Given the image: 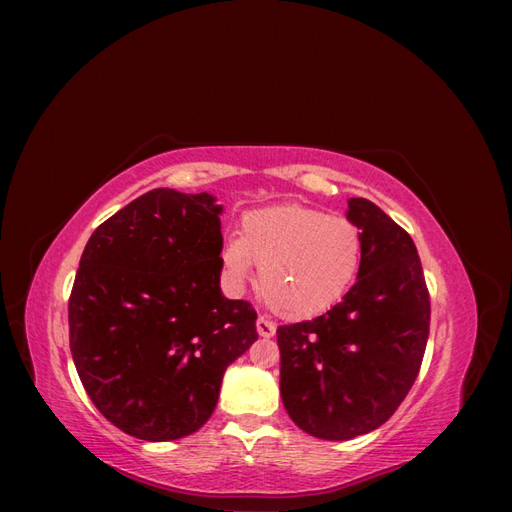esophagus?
<instances>
[{"label": "esophagus", "mask_w": 512, "mask_h": 512, "mask_svg": "<svg viewBox=\"0 0 512 512\" xmlns=\"http://www.w3.org/2000/svg\"><path fill=\"white\" fill-rule=\"evenodd\" d=\"M275 322H271L269 318H265V316H260L258 320H256V331H258V335L260 337H273L275 335Z\"/></svg>", "instance_id": "obj_1"}]
</instances>
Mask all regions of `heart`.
<instances>
[{
  "mask_svg": "<svg viewBox=\"0 0 512 512\" xmlns=\"http://www.w3.org/2000/svg\"><path fill=\"white\" fill-rule=\"evenodd\" d=\"M222 262L245 282L260 269L267 305L290 320L329 312L354 284L363 262V232L344 215L314 207L277 205L247 213L241 237L226 241Z\"/></svg>",
  "mask_w": 512,
  "mask_h": 512,
  "instance_id": "b5f03b06",
  "label": "heart"
}]
</instances>
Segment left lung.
I'll return each instance as SVG.
<instances>
[{
    "instance_id": "1",
    "label": "left lung",
    "mask_w": 512,
    "mask_h": 512,
    "mask_svg": "<svg viewBox=\"0 0 512 512\" xmlns=\"http://www.w3.org/2000/svg\"><path fill=\"white\" fill-rule=\"evenodd\" d=\"M346 215L363 232L356 284L327 314L277 329L284 408L322 440H350L389 421L429 337V290L412 237L367 198H350Z\"/></svg>"
}]
</instances>
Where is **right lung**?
I'll return each instance as SVG.
<instances>
[{
    "label": "right lung",
    "mask_w": 512,
    "mask_h": 512,
    "mask_svg": "<svg viewBox=\"0 0 512 512\" xmlns=\"http://www.w3.org/2000/svg\"><path fill=\"white\" fill-rule=\"evenodd\" d=\"M222 205L158 188L89 237L68 301L70 350L94 406L128 436L168 442L203 427L226 367L256 339V312L226 299Z\"/></svg>",
    "instance_id": "add662e5"
}]
</instances>
